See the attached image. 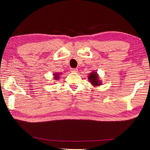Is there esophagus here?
<instances>
[{
    "mask_svg": "<svg viewBox=\"0 0 150 150\" xmlns=\"http://www.w3.org/2000/svg\"><path fill=\"white\" fill-rule=\"evenodd\" d=\"M71 71L76 72H78V69H77V68H72V69H71Z\"/></svg>",
    "mask_w": 150,
    "mask_h": 150,
    "instance_id": "1",
    "label": "esophagus"
}]
</instances>
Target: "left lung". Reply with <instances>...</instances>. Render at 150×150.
Segmentation results:
<instances>
[{"instance_id":"1","label":"left lung","mask_w":150,"mask_h":150,"mask_svg":"<svg viewBox=\"0 0 150 150\" xmlns=\"http://www.w3.org/2000/svg\"><path fill=\"white\" fill-rule=\"evenodd\" d=\"M88 79L94 86L101 85V81L99 79V77L96 72H91L88 76Z\"/></svg>"}]
</instances>
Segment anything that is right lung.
<instances>
[{
  "instance_id": "add662e5",
  "label": "right lung",
  "mask_w": 150,
  "mask_h": 150,
  "mask_svg": "<svg viewBox=\"0 0 150 150\" xmlns=\"http://www.w3.org/2000/svg\"><path fill=\"white\" fill-rule=\"evenodd\" d=\"M61 74V73H54V79L55 80H58L59 79V76Z\"/></svg>"
}]
</instances>
